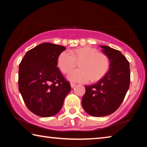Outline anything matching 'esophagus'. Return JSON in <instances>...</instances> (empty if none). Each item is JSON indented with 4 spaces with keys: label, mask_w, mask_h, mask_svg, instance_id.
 Returning <instances> with one entry per match:
<instances>
[{
    "label": "esophagus",
    "mask_w": 147,
    "mask_h": 147,
    "mask_svg": "<svg viewBox=\"0 0 147 147\" xmlns=\"http://www.w3.org/2000/svg\"><path fill=\"white\" fill-rule=\"evenodd\" d=\"M76 86V84H74V83H73V82H71V88H73L74 86Z\"/></svg>",
    "instance_id": "esophagus-1"
}]
</instances>
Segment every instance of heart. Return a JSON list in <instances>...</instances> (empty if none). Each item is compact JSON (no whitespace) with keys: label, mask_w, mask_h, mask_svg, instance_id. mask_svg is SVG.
Wrapping results in <instances>:
<instances>
[{"label":"heart","mask_w":147,"mask_h":147,"mask_svg":"<svg viewBox=\"0 0 147 147\" xmlns=\"http://www.w3.org/2000/svg\"><path fill=\"white\" fill-rule=\"evenodd\" d=\"M80 62V69L70 71ZM59 69L63 73H68L71 81L87 82L91 78L97 81L107 73L109 68L108 57L91 47H84L69 52L65 51L59 54L57 59Z\"/></svg>","instance_id":"1"}]
</instances>
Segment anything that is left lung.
Returning <instances> with one entry per match:
<instances>
[{"label": "left lung", "mask_w": 147, "mask_h": 147, "mask_svg": "<svg viewBox=\"0 0 147 147\" xmlns=\"http://www.w3.org/2000/svg\"><path fill=\"white\" fill-rule=\"evenodd\" d=\"M110 61L109 69L97 83L86 86L82 105L93 117L113 113L123 102L130 86V65L120 51L108 46H100Z\"/></svg>", "instance_id": "left-lung-1"}]
</instances>
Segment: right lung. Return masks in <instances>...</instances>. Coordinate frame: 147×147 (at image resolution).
I'll return each mask as SVG.
<instances>
[{
	"instance_id": "add662e5",
	"label": "right lung",
	"mask_w": 147,
	"mask_h": 147,
	"mask_svg": "<svg viewBox=\"0 0 147 147\" xmlns=\"http://www.w3.org/2000/svg\"><path fill=\"white\" fill-rule=\"evenodd\" d=\"M66 48L44 43L27 52L19 64V90L27 108L42 117L58 113L71 85L57 67V59Z\"/></svg>"
}]
</instances>
